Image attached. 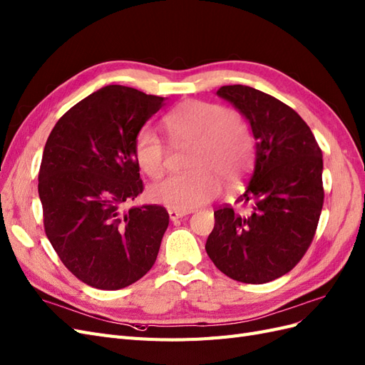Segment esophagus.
<instances>
[{"label":"esophagus","instance_id":"1","mask_svg":"<svg viewBox=\"0 0 365 365\" xmlns=\"http://www.w3.org/2000/svg\"><path fill=\"white\" fill-rule=\"evenodd\" d=\"M168 214H170V218L173 222H175V220H179V218H182V217H185V215H188L190 212L188 211H177V210H170L168 211Z\"/></svg>","mask_w":365,"mask_h":365}]
</instances>
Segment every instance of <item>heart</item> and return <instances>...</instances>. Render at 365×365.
Returning <instances> with one entry per match:
<instances>
[{
	"instance_id": "heart-1",
	"label": "heart",
	"mask_w": 365,
	"mask_h": 365,
	"mask_svg": "<svg viewBox=\"0 0 365 365\" xmlns=\"http://www.w3.org/2000/svg\"><path fill=\"white\" fill-rule=\"evenodd\" d=\"M166 138L174 147L191 145L186 166L191 173L171 175L150 186V197L177 211H191L211 202L227 183H237L254 162V138L237 113L214 102L185 101L163 118ZM133 155L143 174L158 179L165 171L166 147L150 127L133 140Z\"/></svg>"
}]
</instances>
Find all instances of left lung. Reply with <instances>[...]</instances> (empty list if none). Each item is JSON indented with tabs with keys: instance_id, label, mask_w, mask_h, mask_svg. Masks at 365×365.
<instances>
[{
	"instance_id": "obj_1",
	"label": "left lung",
	"mask_w": 365,
	"mask_h": 365,
	"mask_svg": "<svg viewBox=\"0 0 365 365\" xmlns=\"http://www.w3.org/2000/svg\"><path fill=\"white\" fill-rule=\"evenodd\" d=\"M217 95L251 122L257 139L252 179L235 203L214 211L206 252L225 275L263 284L290 272L314 242L324 203L322 153L299 114L284 102L246 86Z\"/></svg>"
}]
</instances>
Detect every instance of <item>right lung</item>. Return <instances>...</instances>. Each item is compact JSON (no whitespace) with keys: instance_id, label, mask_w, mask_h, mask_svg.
Listing matches in <instances>:
<instances>
[{"instance_id":"obj_1","label":"right lung","mask_w":365,"mask_h":365,"mask_svg":"<svg viewBox=\"0 0 365 365\" xmlns=\"http://www.w3.org/2000/svg\"><path fill=\"white\" fill-rule=\"evenodd\" d=\"M163 98L108 86L73 106L51 130L39 166L44 231L82 283L118 290L158 258L170 215L163 206H123L143 191L133 140Z\"/></svg>"}]
</instances>
